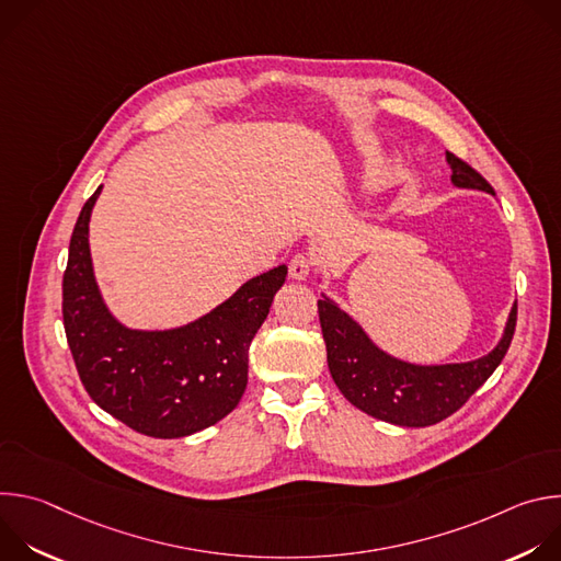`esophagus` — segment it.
<instances>
[{"label":"esophagus","mask_w":561,"mask_h":561,"mask_svg":"<svg viewBox=\"0 0 561 561\" xmlns=\"http://www.w3.org/2000/svg\"><path fill=\"white\" fill-rule=\"evenodd\" d=\"M310 268H312V262L308 255H295L288 264V273L293 279H306L310 275Z\"/></svg>","instance_id":"obj_1"}]
</instances>
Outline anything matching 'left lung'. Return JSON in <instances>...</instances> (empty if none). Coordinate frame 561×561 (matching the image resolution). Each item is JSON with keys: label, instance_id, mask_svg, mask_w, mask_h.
Segmentation results:
<instances>
[{"label": "left lung", "instance_id": "obj_1", "mask_svg": "<svg viewBox=\"0 0 561 561\" xmlns=\"http://www.w3.org/2000/svg\"><path fill=\"white\" fill-rule=\"evenodd\" d=\"M446 162L455 186L495 195L493 186L463 159L446 152ZM317 312L329 368L342 394L366 415L409 428L433 426L459 411L502 364L517 324V304H513L504 337L489 355L463 364L417 366L379 351L353 317L329 297L317 301Z\"/></svg>", "mask_w": 561, "mask_h": 561}]
</instances>
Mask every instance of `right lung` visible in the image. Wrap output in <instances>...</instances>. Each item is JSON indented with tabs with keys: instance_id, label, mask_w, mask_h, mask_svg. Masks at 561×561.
Segmentation results:
<instances>
[{
	"instance_id": "add662e5",
	"label": "right lung",
	"mask_w": 561,
	"mask_h": 561,
	"mask_svg": "<svg viewBox=\"0 0 561 561\" xmlns=\"http://www.w3.org/2000/svg\"><path fill=\"white\" fill-rule=\"evenodd\" d=\"M102 186L72 228L61 284L66 340L93 402L128 428L186 437L224 420L249 383V346L286 282L282 264L249 279L208 314L173 331H130L95 284L89 221Z\"/></svg>"
}]
</instances>
